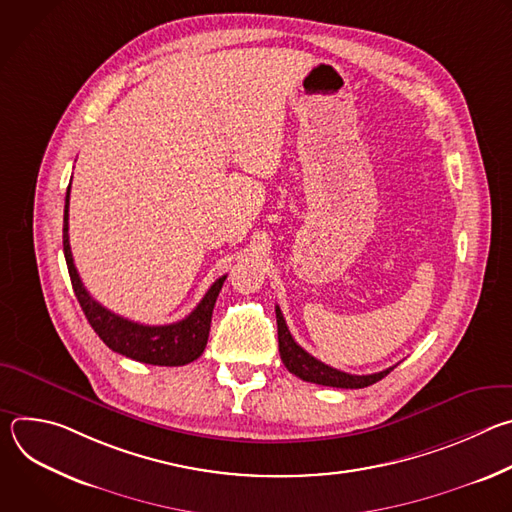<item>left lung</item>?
I'll list each match as a JSON object with an SVG mask.
<instances>
[{
  "mask_svg": "<svg viewBox=\"0 0 512 512\" xmlns=\"http://www.w3.org/2000/svg\"><path fill=\"white\" fill-rule=\"evenodd\" d=\"M275 316H277V338H279L281 360L285 364V369L289 373H294L296 377H300L302 381L324 385V387H338V389H362V387H369V385L381 381L383 377H387L395 369V367H391L387 371L373 373V375H350V373L332 369V367H328V364H324L322 360L308 354L294 340V336L289 334V328L283 320V314H281L279 306H275Z\"/></svg>",
  "mask_w": 512,
  "mask_h": 512,
  "instance_id": "obj_1",
  "label": "left lung"
}]
</instances>
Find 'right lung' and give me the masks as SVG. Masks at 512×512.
Instances as JSON below:
<instances>
[{"label":"right lung","mask_w":512,"mask_h":512,"mask_svg":"<svg viewBox=\"0 0 512 512\" xmlns=\"http://www.w3.org/2000/svg\"><path fill=\"white\" fill-rule=\"evenodd\" d=\"M68 200H70V184L66 188V200H64V225H62L64 259H66L68 275L72 281V289H75V296L89 324L99 334V338L113 352H119L143 364L182 367V364L196 360L206 348L212 310L218 298V291H221L227 275L218 277L210 285L200 304L180 322L164 324V326H145V324L131 322L123 316H117L89 296V291L85 289L79 277L75 261H72L70 243H68Z\"/></svg>","instance_id":"obj_1"}]
</instances>
